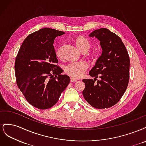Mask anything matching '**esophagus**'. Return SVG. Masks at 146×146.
Wrapping results in <instances>:
<instances>
[{"label":"esophagus","instance_id":"obj_1","mask_svg":"<svg viewBox=\"0 0 146 146\" xmlns=\"http://www.w3.org/2000/svg\"><path fill=\"white\" fill-rule=\"evenodd\" d=\"M70 82H77V80L76 78L72 77L71 78H70Z\"/></svg>","mask_w":146,"mask_h":146}]
</instances>
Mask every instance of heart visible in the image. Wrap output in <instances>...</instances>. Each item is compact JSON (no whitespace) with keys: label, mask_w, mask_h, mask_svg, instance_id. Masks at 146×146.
<instances>
[{"label":"heart","mask_w":146,"mask_h":146,"mask_svg":"<svg viewBox=\"0 0 146 146\" xmlns=\"http://www.w3.org/2000/svg\"><path fill=\"white\" fill-rule=\"evenodd\" d=\"M76 44L80 51L87 52L91 47L90 42L86 38L83 36H78L76 39ZM62 46H59L56 48L55 54L57 58H62ZM88 69V64L85 61H71L65 66L64 71L68 76L79 78L82 77Z\"/></svg>","instance_id":"b5f03b06"}]
</instances>
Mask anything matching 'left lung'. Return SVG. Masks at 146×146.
<instances>
[{"label": "left lung", "instance_id": "8db88e82", "mask_svg": "<svg viewBox=\"0 0 146 146\" xmlns=\"http://www.w3.org/2000/svg\"><path fill=\"white\" fill-rule=\"evenodd\" d=\"M89 36L100 41L101 56L89 72L92 79L85 83L84 98L92 107L108 108L116 104L127 89L130 78V58L125 45L117 35L105 28L94 30ZM99 78L98 82H95Z\"/></svg>", "mask_w": 146, "mask_h": 146}]
</instances>
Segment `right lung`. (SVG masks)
Segmentation results:
<instances>
[{
    "instance_id": "right-lung-1",
    "label": "right lung",
    "mask_w": 146,
    "mask_h": 146,
    "mask_svg": "<svg viewBox=\"0 0 146 146\" xmlns=\"http://www.w3.org/2000/svg\"><path fill=\"white\" fill-rule=\"evenodd\" d=\"M64 32L44 28L30 34L19 48L15 60L17 85L28 102L40 110L50 108L58 102L69 85L70 78L63 70L53 44Z\"/></svg>"
}]
</instances>
